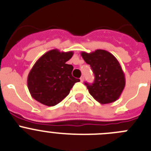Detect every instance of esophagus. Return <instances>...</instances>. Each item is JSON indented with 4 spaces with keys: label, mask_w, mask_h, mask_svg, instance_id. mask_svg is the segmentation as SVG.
Masks as SVG:
<instances>
[{
    "label": "esophagus",
    "mask_w": 151,
    "mask_h": 151,
    "mask_svg": "<svg viewBox=\"0 0 151 151\" xmlns=\"http://www.w3.org/2000/svg\"><path fill=\"white\" fill-rule=\"evenodd\" d=\"M81 82H83V81H84V77H83V76H82V77H81Z\"/></svg>",
    "instance_id": "34e87169"
}]
</instances>
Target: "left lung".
Segmentation results:
<instances>
[{"instance_id": "obj_1", "label": "left lung", "mask_w": 151, "mask_h": 151, "mask_svg": "<svg viewBox=\"0 0 151 151\" xmlns=\"http://www.w3.org/2000/svg\"><path fill=\"white\" fill-rule=\"evenodd\" d=\"M81 56L89 65L95 74L93 83H85L91 96L101 104L117 100L126 85V79L120 64L114 55L104 50H96Z\"/></svg>"}]
</instances>
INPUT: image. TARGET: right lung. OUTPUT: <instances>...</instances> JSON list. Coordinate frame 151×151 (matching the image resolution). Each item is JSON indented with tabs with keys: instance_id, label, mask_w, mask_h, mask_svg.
<instances>
[{
	"instance_id": "right-lung-1",
	"label": "right lung",
	"mask_w": 151,
	"mask_h": 151,
	"mask_svg": "<svg viewBox=\"0 0 151 151\" xmlns=\"http://www.w3.org/2000/svg\"><path fill=\"white\" fill-rule=\"evenodd\" d=\"M73 51L50 50L35 62L28 76V88L32 98L47 106L62 101L80 79L71 74L73 66L66 62L73 56Z\"/></svg>"
}]
</instances>
